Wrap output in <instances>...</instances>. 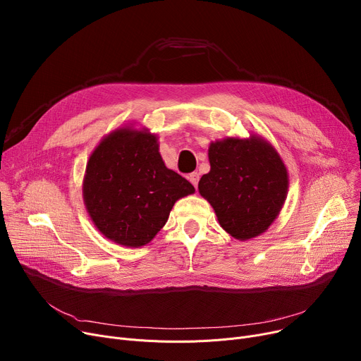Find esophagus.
Listing matches in <instances>:
<instances>
[{
	"instance_id": "esophagus-1",
	"label": "esophagus",
	"mask_w": 361,
	"mask_h": 361,
	"mask_svg": "<svg viewBox=\"0 0 361 361\" xmlns=\"http://www.w3.org/2000/svg\"><path fill=\"white\" fill-rule=\"evenodd\" d=\"M188 180H190V183H192L195 187H197V184H199V174H197V173H192L190 176H188Z\"/></svg>"
}]
</instances>
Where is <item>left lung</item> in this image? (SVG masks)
Returning <instances> with one entry per match:
<instances>
[{"label":"left lung","instance_id":"1","mask_svg":"<svg viewBox=\"0 0 361 361\" xmlns=\"http://www.w3.org/2000/svg\"><path fill=\"white\" fill-rule=\"evenodd\" d=\"M211 171L199 181L222 228L250 240L269 228L288 192V173L275 147L259 136L226 137L209 146Z\"/></svg>","mask_w":361,"mask_h":361}]
</instances>
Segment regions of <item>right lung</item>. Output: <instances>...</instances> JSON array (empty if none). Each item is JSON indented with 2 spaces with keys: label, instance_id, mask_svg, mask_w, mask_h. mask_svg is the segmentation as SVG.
<instances>
[{
  "label": "right lung",
  "instance_id": "obj_1",
  "mask_svg": "<svg viewBox=\"0 0 361 361\" xmlns=\"http://www.w3.org/2000/svg\"><path fill=\"white\" fill-rule=\"evenodd\" d=\"M195 187L161 158L158 137L117 128L92 152L83 200L94 226L111 241L142 247L161 231L174 203Z\"/></svg>",
  "mask_w": 361,
  "mask_h": 361
}]
</instances>
